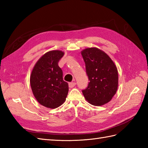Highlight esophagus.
<instances>
[{"mask_svg":"<svg viewBox=\"0 0 148 148\" xmlns=\"http://www.w3.org/2000/svg\"><path fill=\"white\" fill-rule=\"evenodd\" d=\"M76 83L75 82H71V83H69V88H73L76 86Z\"/></svg>","mask_w":148,"mask_h":148,"instance_id":"obj_1","label":"esophagus"}]
</instances>
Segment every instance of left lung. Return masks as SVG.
<instances>
[{
    "mask_svg": "<svg viewBox=\"0 0 148 148\" xmlns=\"http://www.w3.org/2000/svg\"><path fill=\"white\" fill-rule=\"evenodd\" d=\"M81 55L90 81L86 88L82 90L84 98L93 106L105 104L112 99L117 91V68L111 58L98 48H86L82 51Z\"/></svg>",
    "mask_w": 148,
    "mask_h": 148,
    "instance_id": "8db88e82",
    "label": "left lung"
}]
</instances>
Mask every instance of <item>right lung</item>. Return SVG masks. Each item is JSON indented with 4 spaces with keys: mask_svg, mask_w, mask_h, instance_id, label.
Returning a JSON list of instances; mask_svg holds the SVG:
<instances>
[{
    "mask_svg": "<svg viewBox=\"0 0 148 148\" xmlns=\"http://www.w3.org/2000/svg\"><path fill=\"white\" fill-rule=\"evenodd\" d=\"M64 53L55 50L45 53L37 62L30 75V86L34 97L42 106L55 109L64 103L69 85L63 80L58 62Z\"/></svg>",
    "mask_w": 148,
    "mask_h": 148,
    "instance_id": "right-lung-1",
    "label": "right lung"
}]
</instances>
